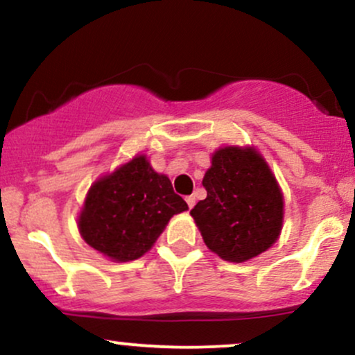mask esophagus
Segmentation results:
<instances>
[{
  "label": "esophagus",
  "instance_id": "obj_1",
  "mask_svg": "<svg viewBox=\"0 0 355 355\" xmlns=\"http://www.w3.org/2000/svg\"><path fill=\"white\" fill-rule=\"evenodd\" d=\"M187 203H189V209H191V207L195 205V195H189V197L185 198Z\"/></svg>",
  "mask_w": 355,
  "mask_h": 355
}]
</instances>
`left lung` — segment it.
Segmentation results:
<instances>
[{
    "label": "left lung",
    "mask_w": 355,
    "mask_h": 355,
    "mask_svg": "<svg viewBox=\"0 0 355 355\" xmlns=\"http://www.w3.org/2000/svg\"><path fill=\"white\" fill-rule=\"evenodd\" d=\"M202 183L207 198L190 215L211 252L229 262H245L274 245L282 230L284 197L255 148L217 150Z\"/></svg>",
    "instance_id": "1"
}]
</instances>
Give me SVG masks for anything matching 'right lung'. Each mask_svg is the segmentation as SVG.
Returning <instances> with one entry per match:
<instances>
[{
  "label": "right lung",
  "instance_id": "right-lung-1",
  "mask_svg": "<svg viewBox=\"0 0 355 355\" xmlns=\"http://www.w3.org/2000/svg\"><path fill=\"white\" fill-rule=\"evenodd\" d=\"M187 209L168 177L138 155L93 183L78 229L89 247L115 262H128L148 252L168 220Z\"/></svg>",
  "mask_w": 355,
  "mask_h": 355
}]
</instances>
